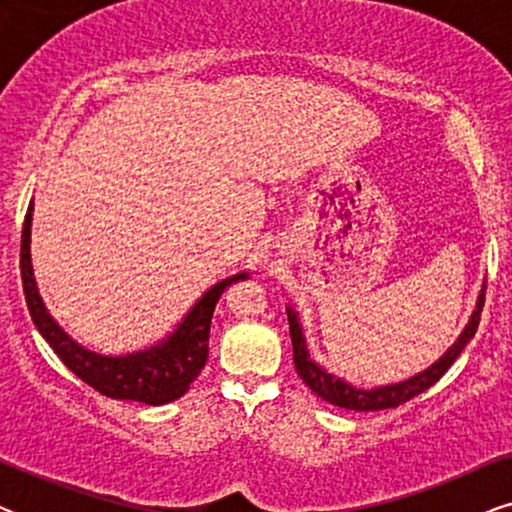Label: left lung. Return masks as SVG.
Instances as JSON below:
<instances>
[{"label": "left lung", "instance_id": "1", "mask_svg": "<svg viewBox=\"0 0 512 512\" xmlns=\"http://www.w3.org/2000/svg\"><path fill=\"white\" fill-rule=\"evenodd\" d=\"M482 305H485V282H482L478 300H475V310L471 312V317H468V324L464 326V331H461L459 338L447 347V352L443 356H438V361H433L429 368L419 370V373L408 377V380L380 384V387H370V389L356 387V384L347 382L345 377L328 373L324 366H319V363L312 359L310 349H307V338H305V328L300 324V314L293 310L291 305H286V317H289V331H291V342H293V366H296L300 380L305 382V387H310L321 401L338 405V408L356 410V412L398 408L401 403L410 401V398H415L417 394H422V391L429 389L431 384H436L440 377L447 373V368H450L454 359L461 354V349L473 340L475 331H478Z\"/></svg>", "mask_w": 512, "mask_h": 512}]
</instances>
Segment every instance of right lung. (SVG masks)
I'll return each mask as SVG.
<instances>
[{"label": "right lung", "instance_id": "obj_1", "mask_svg": "<svg viewBox=\"0 0 512 512\" xmlns=\"http://www.w3.org/2000/svg\"><path fill=\"white\" fill-rule=\"evenodd\" d=\"M32 212L30 202L23 223V240H20V277L30 317L37 331L53 347V352L65 361V366L76 377L90 384L100 394L116 401H137L146 405H165L181 398L191 387L200 370L205 368L209 356V328H212L214 307L221 293L230 284L249 279V272H237L202 293L195 300L177 326L165 338L153 345L125 354L95 352L79 340H74L62 328L41 298L37 279L32 268Z\"/></svg>", "mask_w": 512, "mask_h": 512}]
</instances>
